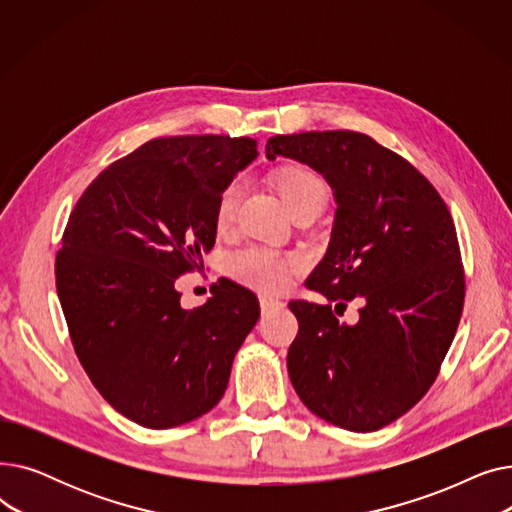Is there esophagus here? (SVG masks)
I'll return each mask as SVG.
<instances>
[{"label":"esophagus","mask_w":512,"mask_h":512,"mask_svg":"<svg viewBox=\"0 0 512 512\" xmlns=\"http://www.w3.org/2000/svg\"><path fill=\"white\" fill-rule=\"evenodd\" d=\"M259 305H261V311H263V313L282 307V303H280L278 299H272V297H261V299H259Z\"/></svg>","instance_id":"esophagus-1"}]
</instances>
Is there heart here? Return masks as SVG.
Segmentation results:
<instances>
[{
	"mask_svg": "<svg viewBox=\"0 0 512 512\" xmlns=\"http://www.w3.org/2000/svg\"><path fill=\"white\" fill-rule=\"evenodd\" d=\"M278 191L290 209V213L299 211L303 207H324L328 199V184L315 170L290 164L276 172ZM245 193V178L234 176L224 184V188L215 201V224L220 230H226L232 222L238 209V203ZM297 261L282 257L274 251L267 249H245L228 257V270L240 282H245L263 292H276L284 288L290 280Z\"/></svg>",
	"mask_w": 512,
	"mask_h": 512,
	"instance_id": "obj_1",
	"label": "heart"
}]
</instances>
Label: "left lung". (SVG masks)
<instances>
[{
	"instance_id": "8db88e82",
	"label": "left lung",
	"mask_w": 512,
	"mask_h": 512,
	"mask_svg": "<svg viewBox=\"0 0 512 512\" xmlns=\"http://www.w3.org/2000/svg\"><path fill=\"white\" fill-rule=\"evenodd\" d=\"M265 155L319 172L338 205L305 282L326 303H288L299 319L290 382L317 417L375 432L423 398L459 328L465 274L452 215L417 168L361 132L276 134ZM353 298L364 307L344 325L337 315Z\"/></svg>"
}]
</instances>
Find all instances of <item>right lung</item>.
<instances>
[{"instance_id":"right-lung-1","label":"right lung","mask_w":512,"mask_h":512,"mask_svg":"<svg viewBox=\"0 0 512 512\" xmlns=\"http://www.w3.org/2000/svg\"><path fill=\"white\" fill-rule=\"evenodd\" d=\"M257 155L247 137L153 139L105 168L70 213L56 286L76 357L143 427H176L218 405L257 324V297L232 280L197 309H182L174 286L203 267L215 201Z\"/></svg>"}]
</instances>
